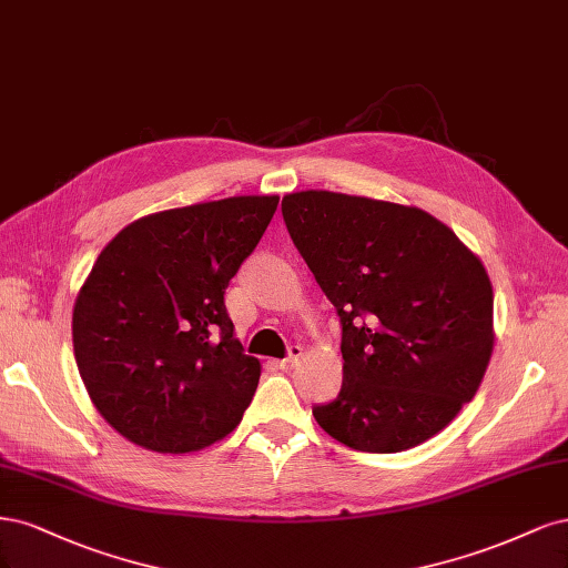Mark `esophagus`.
I'll list each match as a JSON object with an SVG mask.
<instances>
[{"label":"esophagus","mask_w":568,"mask_h":568,"mask_svg":"<svg viewBox=\"0 0 568 568\" xmlns=\"http://www.w3.org/2000/svg\"><path fill=\"white\" fill-rule=\"evenodd\" d=\"M302 354H304V349H302L300 344H290V346H287V356L278 361V368H283V371L292 368V365H295V363L302 358Z\"/></svg>","instance_id":"34e87169"}]
</instances>
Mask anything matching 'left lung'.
I'll list each match as a JSON object with an SVG mask.
<instances>
[{
    "instance_id": "8db88e82",
    "label": "left lung",
    "mask_w": 568,
    "mask_h": 568,
    "mask_svg": "<svg viewBox=\"0 0 568 568\" xmlns=\"http://www.w3.org/2000/svg\"><path fill=\"white\" fill-rule=\"evenodd\" d=\"M281 210L342 325V389L314 406L316 423L363 453L427 442L474 398L490 361L484 264L417 207L302 191Z\"/></svg>"
}]
</instances>
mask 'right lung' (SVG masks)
I'll use <instances>...</instances> for the list:
<instances>
[{
    "instance_id": "right-lung-1",
    "label": "right lung",
    "mask_w": 568,
    "mask_h": 568,
    "mask_svg": "<svg viewBox=\"0 0 568 568\" xmlns=\"http://www.w3.org/2000/svg\"><path fill=\"white\" fill-rule=\"evenodd\" d=\"M276 207L278 195H241L158 212L99 254L72 346L97 410L132 444L191 453L243 419L260 361L233 337L224 292Z\"/></svg>"
}]
</instances>
